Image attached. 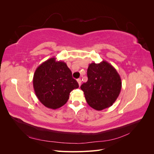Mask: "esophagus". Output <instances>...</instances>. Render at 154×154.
Listing matches in <instances>:
<instances>
[{"label": "esophagus", "mask_w": 154, "mask_h": 154, "mask_svg": "<svg viewBox=\"0 0 154 154\" xmlns=\"http://www.w3.org/2000/svg\"><path fill=\"white\" fill-rule=\"evenodd\" d=\"M77 82H78V84H79V85H81V83H82V80H81V79L80 78H79V79H78L77 80Z\"/></svg>", "instance_id": "esophagus-1"}]
</instances>
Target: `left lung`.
<instances>
[{
    "label": "left lung",
    "instance_id": "left-lung-1",
    "mask_svg": "<svg viewBox=\"0 0 154 154\" xmlns=\"http://www.w3.org/2000/svg\"><path fill=\"white\" fill-rule=\"evenodd\" d=\"M88 80L81 85L88 105L96 110L108 108L117 100L122 89L119 74L106 61L92 63L87 69Z\"/></svg>",
    "mask_w": 154,
    "mask_h": 154
}]
</instances>
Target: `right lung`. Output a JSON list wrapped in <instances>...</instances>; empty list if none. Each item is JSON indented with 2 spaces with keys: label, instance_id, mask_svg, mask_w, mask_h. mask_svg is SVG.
<instances>
[{
  "label": "right lung",
  "instance_id": "add662e5",
  "mask_svg": "<svg viewBox=\"0 0 154 154\" xmlns=\"http://www.w3.org/2000/svg\"><path fill=\"white\" fill-rule=\"evenodd\" d=\"M36 97L45 106L57 109L67 103L69 94L79 87L67 64L51 58L37 67L32 79Z\"/></svg>",
  "mask_w": 154,
  "mask_h": 154
}]
</instances>
